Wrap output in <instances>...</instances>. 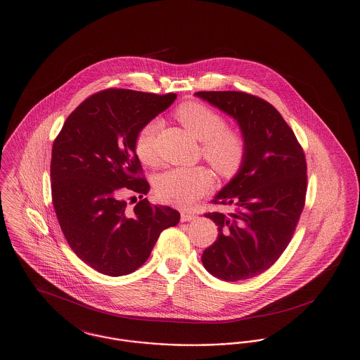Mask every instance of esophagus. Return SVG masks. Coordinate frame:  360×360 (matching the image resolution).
I'll list each match as a JSON object with an SVG mask.
<instances>
[{"instance_id":"obj_1","label":"esophagus","mask_w":360,"mask_h":360,"mask_svg":"<svg viewBox=\"0 0 360 360\" xmlns=\"http://www.w3.org/2000/svg\"><path fill=\"white\" fill-rule=\"evenodd\" d=\"M197 216L194 213H188V212H182L181 213V221H191L194 220Z\"/></svg>"}]
</instances>
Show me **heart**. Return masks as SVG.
I'll list each match as a JSON object with an SVG mask.
<instances>
[{
    "label": "heart",
    "mask_w": 360,
    "mask_h": 360,
    "mask_svg": "<svg viewBox=\"0 0 360 360\" xmlns=\"http://www.w3.org/2000/svg\"><path fill=\"white\" fill-rule=\"evenodd\" d=\"M175 117L198 139L206 162L221 176H232L239 172L247 158V140L244 135L228 128L223 116L198 101H188L178 106ZM162 121L153 119L140 127L135 137V153L146 163L155 162V137ZM213 186V178L205 167L172 169L159 175L155 191L156 197L166 204L188 207Z\"/></svg>",
    "instance_id": "b5f03b06"
}]
</instances>
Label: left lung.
I'll return each instance as SVG.
<instances>
[{
    "mask_svg": "<svg viewBox=\"0 0 360 360\" xmlns=\"http://www.w3.org/2000/svg\"><path fill=\"white\" fill-rule=\"evenodd\" d=\"M239 122L247 158L238 175L212 200L235 212L206 213L217 240L202 252V264L228 281L269 270L289 245L305 206L307 159L288 122L270 103L244 91H198Z\"/></svg>",
    "mask_w": 360,
    "mask_h": 360,
    "instance_id": "8db88e82",
    "label": "left lung"
}]
</instances>
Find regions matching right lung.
<instances>
[{"instance_id":"right-lung-1","label":"right lung","mask_w":360,"mask_h":360,"mask_svg":"<svg viewBox=\"0 0 360 360\" xmlns=\"http://www.w3.org/2000/svg\"><path fill=\"white\" fill-rule=\"evenodd\" d=\"M176 94L129 89L94 93L65 121L52 144V204L71 250L98 273H134L151 255L160 232L181 214L153 205L135 153L143 124L167 109ZM141 201L127 209L126 195ZM135 198V197H131Z\"/></svg>"}]
</instances>
